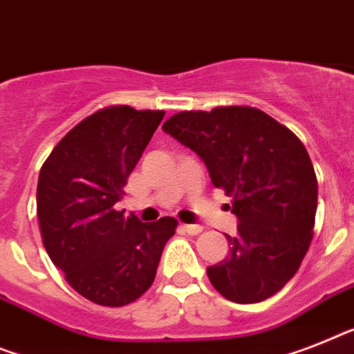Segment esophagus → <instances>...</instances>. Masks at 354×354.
Masks as SVG:
<instances>
[{"instance_id":"obj_1","label":"esophagus","mask_w":354,"mask_h":354,"mask_svg":"<svg viewBox=\"0 0 354 354\" xmlns=\"http://www.w3.org/2000/svg\"><path fill=\"white\" fill-rule=\"evenodd\" d=\"M180 230L184 233H188V235H198V233L203 232V226H198V224H183Z\"/></svg>"}]
</instances>
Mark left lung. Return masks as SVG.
<instances>
[{
	"instance_id": "8db88e82",
	"label": "left lung",
	"mask_w": 354,
	"mask_h": 354,
	"mask_svg": "<svg viewBox=\"0 0 354 354\" xmlns=\"http://www.w3.org/2000/svg\"><path fill=\"white\" fill-rule=\"evenodd\" d=\"M162 130L194 150L213 186L233 197L239 226L236 235H226V259L206 270L213 288L236 304L279 293L313 241L318 183L306 146L251 106L179 112Z\"/></svg>"
}]
</instances>
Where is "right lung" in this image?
Here are the masks:
<instances>
[{"label": "right lung", "instance_id": "1", "mask_svg": "<svg viewBox=\"0 0 354 354\" xmlns=\"http://www.w3.org/2000/svg\"><path fill=\"white\" fill-rule=\"evenodd\" d=\"M162 110L119 104L92 113L61 139L37 180L45 250L81 297L121 308L148 291L177 221L141 223L113 208Z\"/></svg>", "mask_w": 354, "mask_h": 354}]
</instances>
